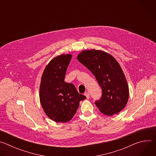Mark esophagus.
I'll list each match as a JSON object with an SVG mask.
<instances>
[{"mask_svg":"<svg viewBox=\"0 0 156 156\" xmlns=\"http://www.w3.org/2000/svg\"><path fill=\"white\" fill-rule=\"evenodd\" d=\"M84 95H85V96L86 97V99H90V93H89L88 92L85 93H84Z\"/></svg>","mask_w":156,"mask_h":156,"instance_id":"obj_1","label":"esophagus"}]
</instances>
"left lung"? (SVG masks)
I'll return each instance as SVG.
<instances>
[{
	"instance_id": "1",
	"label": "left lung",
	"mask_w": 156,
	"mask_h": 156,
	"mask_svg": "<svg viewBox=\"0 0 156 156\" xmlns=\"http://www.w3.org/2000/svg\"><path fill=\"white\" fill-rule=\"evenodd\" d=\"M77 59L92 72L101 87L102 97L95 102L101 112L108 116L119 113L128 102L129 88L119 62L110 54L96 49L82 51Z\"/></svg>"
}]
</instances>
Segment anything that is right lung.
<instances>
[{"mask_svg":"<svg viewBox=\"0 0 156 156\" xmlns=\"http://www.w3.org/2000/svg\"><path fill=\"white\" fill-rule=\"evenodd\" d=\"M72 57L71 54H62L52 59L41 77V104L48 117L58 123L69 122L75 115L80 102L86 99L73 84L64 81Z\"/></svg>","mask_w":156,"mask_h":156,"instance_id":"right-lung-1","label":"right lung"}]
</instances>
